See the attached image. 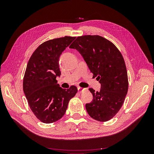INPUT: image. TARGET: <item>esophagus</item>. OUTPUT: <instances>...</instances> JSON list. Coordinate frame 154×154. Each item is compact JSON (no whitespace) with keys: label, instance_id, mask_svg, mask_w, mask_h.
Masks as SVG:
<instances>
[{"label":"esophagus","instance_id":"1","mask_svg":"<svg viewBox=\"0 0 154 154\" xmlns=\"http://www.w3.org/2000/svg\"><path fill=\"white\" fill-rule=\"evenodd\" d=\"M85 89V88H83L80 87H78V90L79 92H83V91H84Z\"/></svg>","mask_w":154,"mask_h":154}]
</instances>
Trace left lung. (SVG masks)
Masks as SVG:
<instances>
[{"label":"left lung","instance_id":"left-lung-1","mask_svg":"<svg viewBox=\"0 0 154 154\" xmlns=\"http://www.w3.org/2000/svg\"><path fill=\"white\" fill-rule=\"evenodd\" d=\"M69 48L81 54L93 77L101 83L99 92L89 88L93 100L85 105L88 115L99 122L111 119L122 108L128 88L122 53L113 43L99 35L78 36Z\"/></svg>","mask_w":154,"mask_h":154}]
</instances>
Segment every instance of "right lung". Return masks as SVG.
I'll use <instances>...</instances> for the list:
<instances>
[{
	"label": "right lung",
	"mask_w": 154,
	"mask_h": 154,
	"mask_svg": "<svg viewBox=\"0 0 154 154\" xmlns=\"http://www.w3.org/2000/svg\"><path fill=\"white\" fill-rule=\"evenodd\" d=\"M76 37L64 36L40 45L27 63L23 80V90L31 110L40 122L52 123L61 119L78 88L60 87L56 80L61 72L59 58Z\"/></svg>",
	"instance_id": "right-lung-1"
}]
</instances>
